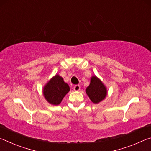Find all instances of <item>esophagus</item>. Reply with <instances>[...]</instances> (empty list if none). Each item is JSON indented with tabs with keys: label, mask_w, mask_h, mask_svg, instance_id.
<instances>
[{
	"label": "esophagus",
	"mask_w": 151,
	"mask_h": 151,
	"mask_svg": "<svg viewBox=\"0 0 151 151\" xmlns=\"http://www.w3.org/2000/svg\"><path fill=\"white\" fill-rule=\"evenodd\" d=\"M80 89H81L80 85H76L75 86H74V90H75V91H80Z\"/></svg>",
	"instance_id": "1"
}]
</instances>
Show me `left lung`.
<instances>
[{
  "label": "left lung",
  "instance_id": "left-lung-1",
  "mask_svg": "<svg viewBox=\"0 0 151 151\" xmlns=\"http://www.w3.org/2000/svg\"><path fill=\"white\" fill-rule=\"evenodd\" d=\"M86 93L91 101L93 103L97 104L106 96L107 90L100 79L96 76H93L91 79L90 85L86 88Z\"/></svg>",
  "mask_w": 151,
  "mask_h": 151
}]
</instances>
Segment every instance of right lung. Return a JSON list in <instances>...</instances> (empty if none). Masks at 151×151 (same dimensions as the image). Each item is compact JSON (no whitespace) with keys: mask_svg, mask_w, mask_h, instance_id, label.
<instances>
[{"mask_svg":"<svg viewBox=\"0 0 151 151\" xmlns=\"http://www.w3.org/2000/svg\"><path fill=\"white\" fill-rule=\"evenodd\" d=\"M69 91L68 84L65 83L60 76L56 75L45 85L43 95L50 104L58 105Z\"/></svg>","mask_w":151,"mask_h":151,"instance_id":"1","label":"right lung"}]
</instances>
